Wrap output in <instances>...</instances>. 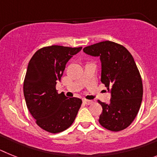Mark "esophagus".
Returning <instances> with one entry per match:
<instances>
[{
    "mask_svg": "<svg viewBox=\"0 0 157 157\" xmlns=\"http://www.w3.org/2000/svg\"><path fill=\"white\" fill-rule=\"evenodd\" d=\"M83 102H84V103L86 105H90L92 104V103H94V101H92V100H88V99H84L83 100Z\"/></svg>",
    "mask_w": 157,
    "mask_h": 157,
    "instance_id": "1",
    "label": "esophagus"
}]
</instances>
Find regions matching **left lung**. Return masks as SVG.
<instances>
[{"label": "left lung", "instance_id": "obj_1", "mask_svg": "<svg viewBox=\"0 0 157 157\" xmlns=\"http://www.w3.org/2000/svg\"><path fill=\"white\" fill-rule=\"evenodd\" d=\"M83 50L100 58L101 82L111 90V103L98 100L103 107L99 122L111 131L125 129L136 118L142 101V80L133 56L122 45L111 41L95 43Z\"/></svg>", "mask_w": 157, "mask_h": 157}]
</instances>
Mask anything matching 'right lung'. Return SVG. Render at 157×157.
I'll return each instance as SVG.
<instances>
[{
    "label": "right lung",
    "instance_id": "right-lung-1",
    "mask_svg": "<svg viewBox=\"0 0 157 157\" xmlns=\"http://www.w3.org/2000/svg\"><path fill=\"white\" fill-rule=\"evenodd\" d=\"M82 47L53 45L35 53L30 60L24 81V95L28 111L38 126L49 133L62 132L73 124L82 100L58 94L65 65Z\"/></svg>",
    "mask_w": 157,
    "mask_h": 157
}]
</instances>
